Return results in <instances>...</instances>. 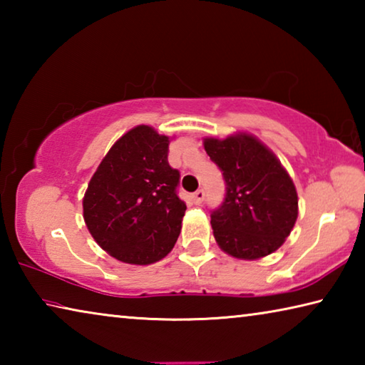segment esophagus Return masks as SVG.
<instances>
[{"label":"esophagus","mask_w":365,"mask_h":365,"mask_svg":"<svg viewBox=\"0 0 365 365\" xmlns=\"http://www.w3.org/2000/svg\"><path fill=\"white\" fill-rule=\"evenodd\" d=\"M202 200H205V191L196 190L193 193V202H195V205H201Z\"/></svg>","instance_id":"esophagus-1"}]
</instances>
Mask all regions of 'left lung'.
I'll list each match as a JSON object with an SVG mask.
<instances>
[{
    "mask_svg": "<svg viewBox=\"0 0 365 365\" xmlns=\"http://www.w3.org/2000/svg\"><path fill=\"white\" fill-rule=\"evenodd\" d=\"M202 145L227 185L224 202L211 214L219 248L245 261L275 252L298 219V193L280 159L246 132L207 137Z\"/></svg>",
    "mask_w": 365,
    "mask_h": 365,
    "instance_id": "8db88e82",
    "label": "left lung"
}]
</instances>
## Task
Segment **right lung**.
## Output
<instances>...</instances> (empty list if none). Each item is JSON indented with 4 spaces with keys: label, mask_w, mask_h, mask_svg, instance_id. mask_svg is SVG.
<instances>
[{
    "label": "right lung",
    "mask_w": 365,
    "mask_h": 365,
    "mask_svg": "<svg viewBox=\"0 0 365 365\" xmlns=\"http://www.w3.org/2000/svg\"><path fill=\"white\" fill-rule=\"evenodd\" d=\"M170 138L137 125L110 146L83 196L95 242L117 261L148 265L165 257L187 211L177 196L180 172L168 160Z\"/></svg>",
    "instance_id": "obj_1"
}]
</instances>
